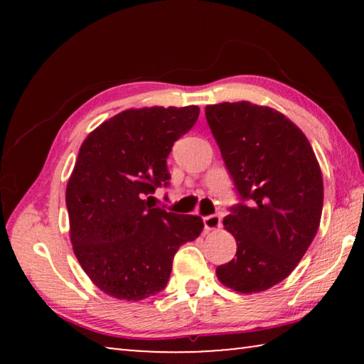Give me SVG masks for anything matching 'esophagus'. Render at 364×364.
<instances>
[{
  "instance_id": "1",
  "label": "esophagus",
  "mask_w": 364,
  "mask_h": 364,
  "mask_svg": "<svg viewBox=\"0 0 364 364\" xmlns=\"http://www.w3.org/2000/svg\"><path fill=\"white\" fill-rule=\"evenodd\" d=\"M220 226H221V217H220V215H208V217H204L205 231L218 230Z\"/></svg>"
}]
</instances>
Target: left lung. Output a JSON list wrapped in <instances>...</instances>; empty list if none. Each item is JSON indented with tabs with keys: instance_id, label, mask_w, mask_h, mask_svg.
Segmentation results:
<instances>
[{
	"instance_id": "obj_1",
	"label": "left lung",
	"mask_w": 364,
	"mask_h": 364,
	"mask_svg": "<svg viewBox=\"0 0 364 364\" xmlns=\"http://www.w3.org/2000/svg\"><path fill=\"white\" fill-rule=\"evenodd\" d=\"M205 117L241 197L223 220L236 258L217 276L232 291H267L292 273L316 236L321 168L305 134L278 110L220 102L207 106Z\"/></svg>"
}]
</instances>
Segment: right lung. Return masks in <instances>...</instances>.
<instances>
[{"mask_svg": "<svg viewBox=\"0 0 364 364\" xmlns=\"http://www.w3.org/2000/svg\"><path fill=\"white\" fill-rule=\"evenodd\" d=\"M199 107L128 109L91 132L65 189L70 241L78 263L104 294L143 300L167 286L180 245L204 221L149 205L167 186V157L199 117Z\"/></svg>", "mask_w": 364, "mask_h": 364, "instance_id": "add662e5", "label": "right lung"}]
</instances>
